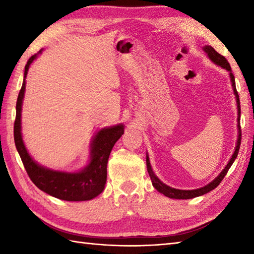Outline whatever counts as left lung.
I'll use <instances>...</instances> for the list:
<instances>
[{
	"mask_svg": "<svg viewBox=\"0 0 254 254\" xmlns=\"http://www.w3.org/2000/svg\"><path fill=\"white\" fill-rule=\"evenodd\" d=\"M203 50L206 53L207 57L209 58V60H212L215 64H217V65L222 66L223 68L227 69L229 72V76H230V80H231V86H233V89H234V94L236 96V100H237V109H238V118H237V120H238V139H237V146L235 148V152L231 156V158L229 159L227 166L225 167V169H223V171L220 172L219 176H217L215 179L209 182L208 185H206L203 188H199V189H195V190H179V189H174V188H170L168 186H166L165 183L161 182L156 175L154 174V171L152 169V166H150L149 163V158L148 156H146V166H147V171L149 174L150 177V180H152V183L154 188L157 190L158 192L163 193L164 195L168 196L170 198H178V199H189V198H193V197H196L199 195H203V194H206L209 191L214 190L215 188H216L220 182L223 181L224 177L227 174L229 168L233 165V163L235 161V159L237 158V156H238V152H239V148H240V144H241V130H240V100H239V95H238V91L236 89V83H235V76L234 74L231 73V67H230V64L228 63L227 59H226L224 56L219 55V53L214 49L213 47L210 46H204L203 47Z\"/></svg>",
	"mask_w": 254,
	"mask_h": 254,
	"instance_id": "1",
	"label": "left lung"
}]
</instances>
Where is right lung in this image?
I'll return each instance as SVG.
<instances>
[{"mask_svg":"<svg viewBox=\"0 0 254 254\" xmlns=\"http://www.w3.org/2000/svg\"><path fill=\"white\" fill-rule=\"evenodd\" d=\"M42 50L39 51L41 53ZM38 53V55H39ZM38 55L32 56L25 66L24 80L16 102V118L14 122V141L30 180L37 188L50 195L64 201H88L104 191L107 181V163L113 145L122 136L123 124L104 127L96 134L90 145L89 164L78 172H64L45 168L37 164L27 152L21 136V105L25 95V78L30 64Z\"/></svg>","mask_w":254,"mask_h":254,"instance_id":"1","label":"right lung"}]
</instances>
